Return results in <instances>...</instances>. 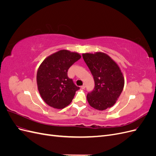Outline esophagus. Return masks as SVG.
I'll return each instance as SVG.
<instances>
[{"instance_id":"1","label":"esophagus","mask_w":156,"mask_h":156,"mask_svg":"<svg viewBox=\"0 0 156 156\" xmlns=\"http://www.w3.org/2000/svg\"><path fill=\"white\" fill-rule=\"evenodd\" d=\"M84 88H85V85H83V86L81 87V89H84Z\"/></svg>"}]
</instances>
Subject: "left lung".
I'll return each instance as SVG.
<instances>
[{
	"label": "left lung",
	"mask_w": 156,
	"mask_h": 156,
	"mask_svg": "<svg viewBox=\"0 0 156 156\" xmlns=\"http://www.w3.org/2000/svg\"><path fill=\"white\" fill-rule=\"evenodd\" d=\"M83 58L95 83L94 90L87 96L89 105L99 111L111 107L124 86V78L120 67L109 56L101 52L83 53Z\"/></svg>",
	"instance_id": "left-lung-1"
}]
</instances>
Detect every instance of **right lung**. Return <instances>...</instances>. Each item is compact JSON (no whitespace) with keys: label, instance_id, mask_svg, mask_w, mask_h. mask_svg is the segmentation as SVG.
Segmentation results:
<instances>
[{"label":"right lung","instance_id":"obj_1","mask_svg":"<svg viewBox=\"0 0 156 156\" xmlns=\"http://www.w3.org/2000/svg\"><path fill=\"white\" fill-rule=\"evenodd\" d=\"M81 58L75 52L60 50L48 56L37 69V89L43 100L50 107L63 108L72 102L79 89L68 77V70Z\"/></svg>","mask_w":156,"mask_h":156}]
</instances>
